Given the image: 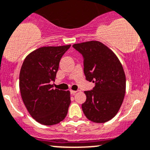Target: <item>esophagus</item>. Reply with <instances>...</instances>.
Listing matches in <instances>:
<instances>
[{
	"instance_id": "34e87169",
	"label": "esophagus",
	"mask_w": 150,
	"mask_h": 150,
	"mask_svg": "<svg viewBox=\"0 0 150 150\" xmlns=\"http://www.w3.org/2000/svg\"><path fill=\"white\" fill-rule=\"evenodd\" d=\"M76 92H77V91H74V90H70V93H71V94H72V95H74V94H75Z\"/></svg>"
}]
</instances>
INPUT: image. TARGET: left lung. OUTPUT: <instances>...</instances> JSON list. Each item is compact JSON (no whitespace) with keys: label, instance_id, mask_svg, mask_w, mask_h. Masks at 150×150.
<instances>
[{"label":"left lung","instance_id":"left-lung-1","mask_svg":"<svg viewBox=\"0 0 150 150\" xmlns=\"http://www.w3.org/2000/svg\"><path fill=\"white\" fill-rule=\"evenodd\" d=\"M72 47L83 57L86 79L95 83L93 90L84 91L83 114L90 121L104 123L114 118L124 100L126 78L115 53L98 41L78 43Z\"/></svg>","mask_w":150,"mask_h":150}]
</instances>
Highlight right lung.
Returning a JSON list of instances; mask_svg holds the SVG:
<instances>
[{
	"instance_id": "obj_1",
	"label": "right lung",
	"mask_w": 150,
	"mask_h": 150,
	"mask_svg": "<svg viewBox=\"0 0 150 150\" xmlns=\"http://www.w3.org/2000/svg\"><path fill=\"white\" fill-rule=\"evenodd\" d=\"M42 47L29 53L20 72V94L30 115L44 125L63 121L70 105V92L53 88L59 62L70 47Z\"/></svg>"
}]
</instances>
